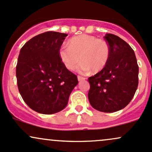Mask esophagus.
Segmentation results:
<instances>
[{
  "label": "esophagus",
  "mask_w": 152,
  "mask_h": 152,
  "mask_svg": "<svg viewBox=\"0 0 152 152\" xmlns=\"http://www.w3.org/2000/svg\"><path fill=\"white\" fill-rule=\"evenodd\" d=\"M78 81H83V80H85V78L83 77V76H78Z\"/></svg>",
  "instance_id": "esophagus-1"
}]
</instances>
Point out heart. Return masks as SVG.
<instances>
[{
    "label": "heart",
    "mask_w": 152,
    "mask_h": 152,
    "mask_svg": "<svg viewBox=\"0 0 152 152\" xmlns=\"http://www.w3.org/2000/svg\"><path fill=\"white\" fill-rule=\"evenodd\" d=\"M58 55L65 67L72 71L78 65L77 70L87 73L90 70L96 74L104 69L109 61L111 48L106 41L94 36L81 34L71 38L69 46H62Z\"/></svg>",
    "instance_id": "1"
}]
</instances>
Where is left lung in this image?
Wrapping results in <instances>:
<instances>
[{
    "instance_id": "1",
    "label": "left lung",
    "mask_w": 152,
    "mask_h": 152,
    "mask_svg": "<svg viewBox=\"0 0 152 152\" xmlns=\"http://www.w3.org/2000/svg\"><path fill=\"white\" fill-rule=\"evenodd\" d=\"M111 48L104 69L88 78V98L94 109L105 113L119 111L133 99L139 83V66L134 50L114 34L104 36Z\"/></svg>"
}]
</instances>
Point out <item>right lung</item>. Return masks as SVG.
Segmentation results:
<instances>
[{"mask_svg": "<svg viewBox=\"0 0 152 152\" xmlns=\"http://www.w3.org/2000/svg\"><path fill=\"white\" fill-rule=\"evenodd\" d=\"M67 36L48 31L34 36L20 50L16 66L19 92L26 104L40 114L64 109L78 84L77 76L66 69L58 55Z\"/></svg>", "mask_w": 152, "mask_h": 152, "instance_id": "1", "label": "right lung"}]
</instances>
